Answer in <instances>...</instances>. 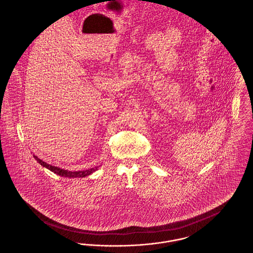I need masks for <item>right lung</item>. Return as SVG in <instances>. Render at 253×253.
I'll return each mask as SVG.
<instances>
[{
    "mask_svg": "<svg viewBox=\"0 0 253 253\" xmlns=\"http://www.w3.org/2000/svg\"><path fill=\"white\" fill-rule=\"evenodd\" d=\"M35 159L38 161V163H40L42 167L44 168H47L50 169L51 171H53L54 173L56 174H59L60 176H63V177H85V176H88L90 175L91 173H93L94 171H96V169L98 167H95V168L89 169H85V170H77V171H72V170H67V169H60L59 167H55V166H52L50 164H47L46 162L42 161V159L38 158V157H35Z\"/></svg>",
    "mask_w": 253,
    "mask_h": 253,
    "instance_id": "add662e5",
    "label": "right lung"
}]
</instances>
